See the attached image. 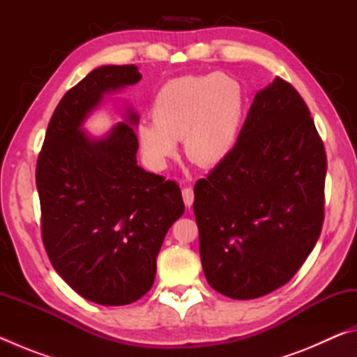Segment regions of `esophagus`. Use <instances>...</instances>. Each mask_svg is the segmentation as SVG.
<instances>
[{
  "label": "esophagus",
  "mask_w": 357,
  "mask_h": 357,
  "mask_svg": "<svg viewBox=\"0 0 357 357\" xmlns=\"http://www.w3.org/2000/svg\"><path fill=\"white\" fill-rule=\"evenodd\" d=\"M193 198H195V195H193L192 187H184V189H183V200L185 203V206H189V208L192 206Z\"/></svg>",
  "instance_id": "34e87169"
}]
</instances>
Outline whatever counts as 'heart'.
<instances>
[{
	"label": "heart",
	"instance_id": "obj_1",
	"mask_svg": "<svg viewBox=\"0 0 357 357\" xmlns=\"http://www.w3.org/2000/svg\"><path fill=\"white\" fill-rule=\"evenodd\" d=\"M245 110L239 80L220 74H190L168 80L154 96L153 121H140L137 143L151 167L162 170L178 155L183 140L185 157L202 168L227 160L236 146Z\"/></svg>",
	"mask_w": 357,
	"mask_h": 357
}]
</instances>
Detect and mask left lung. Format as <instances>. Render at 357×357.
<instances>
[{"mask_svg":"<svg viewBox=\"0 0 357 357\" xmlns=\"http://www.w3.org/2000/svg\"><path fill=\"white\" fill-rule=\"evenodd\" d=\"M326 151L304 99L275 80L255 94L233 153L193 187L204 275L231 299L285 285L324 220Z\"/></svg>","mask_w":357,"mask_h":357,"instance_id":"8db88e82","label":"left lung"}]
</instances>
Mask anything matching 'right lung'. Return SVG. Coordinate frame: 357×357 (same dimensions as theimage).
I'll return each mask as SVG.
<instances>
[{"instance_id":"obj_1","label":"right lung","mask_w":357,"mask_h":357,"mask_svg":"<svg viewBox=\"0 0 357 357\" xmlns=\"http://www.w3.org/2000/svg\"><path fill=\"white\" fill-rule=\"evenodd\" d=\"M140 80L134 64L89 72L59 100L36 167L47 255L74 291L100 305L149 291L165 234L184 213L179 185L138 167L132 108L102 138L82 128L105 94Z\"/></svg>"}]
</instances>
